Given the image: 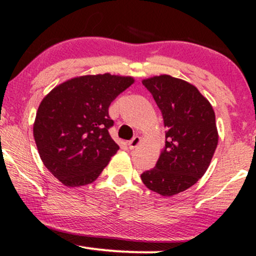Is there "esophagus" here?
<instances>
[{
  "label": "esophagus",
  "mask_w": 256,
  "mask_h": 256,
  "mask_svg": "<svg viewBox=\"0 0 256 256\" xmlns=\"http://www.w3.org/2000/svg\"><path fill=\"white\" fill-rule=\"evenodd\" d=\"M140 142H142V138H140V136H134L130 140V142L128 143V148H130V149H134L140 144Z\"/></svg>",
  "instance_id": "esophagus-1"
}]
</instances>
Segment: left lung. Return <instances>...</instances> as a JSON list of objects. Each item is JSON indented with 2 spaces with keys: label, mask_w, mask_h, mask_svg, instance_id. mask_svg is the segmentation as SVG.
Wrapping results in <instances>:
<instances>
[{
  "label": "left lung",
  "mask_w": 256,
  "mask_h": 256,
  "mask_svg": "<svg viewBox=\"0 0 256 256\" xmlns=\"http://www.w3.org/2000/svg\"><path fill=\"white\" fill-rule=\"evenodd\" d=\"M164 118L165 146L154 168L140 174L152 192L177 195L207 171L218 146L212 104L195 85L168 74L143 79Z\"/></svg>",
  "instance_id": "left-lung-1"
}]
</instances>
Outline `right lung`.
<instances>
[{
    "instance_id": "1",
    "label": "right lung",
    "mask_w": 256,
    "mask_h": 256,
    "mask_svg": "<svg viewBox=\"0 0 256 256\" xmlns=\"http://www.w3.org/2000/svg\"><path fill=\"white\" fill-rule=\"evenodd\" d=\"M125 76L88 74L55 86L44 96L34 122V137L44 166L64 185L96 180L119 150L108 128V108L134 84Z\"/></svg>"
}]
</instances>
